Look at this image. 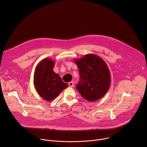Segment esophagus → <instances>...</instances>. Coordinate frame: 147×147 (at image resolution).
<instances>
[{"mask_svg":"<svg viewBox=\"0 0 147 147\" xmlns=\"http://www.w3.org/2000/svg\"><path fill=\"white\" fill-rule=\"evenodd\" d=\"M69 86L70 87H73L74 86V82L72 81L69 82Z\"/></svg>","mask_w":147,"mask_h":147,"instance_id":"obj_1","label":"esophagus"}]
</instances>
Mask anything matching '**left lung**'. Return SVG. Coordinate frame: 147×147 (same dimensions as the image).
I'll use <instances>...</instances> for the list:
<instances>
[{
  "label": "left lung",
  "mask_w": 147,
  "mask_h": 147,
  "mask_svg": "<svg viewBox=\"0 0 147 147\" xmlns=\"http://www.w3.org/2000/svg\"><path fill=\"white\" fill-rule=\"evenodd\" d=\"M74 61L80 76L77 90L90 102L101 99L109 90L111 82L110 71L105 61L94 54L86 55Z\"/></svg>",
  "instance_id": "8db88e82"
}]
</instances>
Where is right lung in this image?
<instances>
[{
	"mask_svg": "<svg viewBox=\"0 0 147 147\" xmlns=\"http://www.w3.org/2000/svg\"><path fill=\"white\" fill-rule=\"evenodd\" d=\"M55 61L45 58L36 65L34 75V84L39 95L47 101L56 98L68 84L61 80L60 76L54 72Z\"/></svg>",
	"mask_w": 147,
	"mask_h": 147,
	"instance_id": "right-lung-1",
	"label": "right lung"
}]
</instances>
